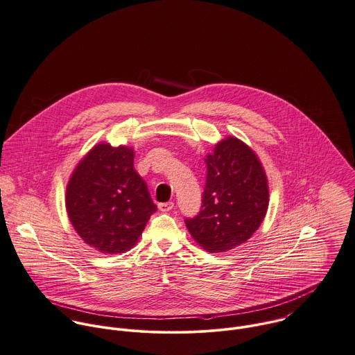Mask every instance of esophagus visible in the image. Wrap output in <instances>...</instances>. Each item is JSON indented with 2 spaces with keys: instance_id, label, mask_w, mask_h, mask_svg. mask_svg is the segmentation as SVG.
<instances>
[{
  "instance_id": "34e87169",
  "label": "esophagus",
  "mask_w": 355,
  "mask_h": 355,
  "mask_svg": "<svg viewBox=\"0 0 355 355\" xmlns=\"http://www.w3.org/2000/svg\"><path fill=\"white\" fill-rule=\"evenodd\" d=\"M159 210L160 211H170V210H173V207H174V203L173 202H166V203H159Z\"/></svg>"
}]
</instances>
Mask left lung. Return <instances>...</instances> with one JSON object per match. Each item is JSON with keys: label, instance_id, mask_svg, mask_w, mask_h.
<instances>
[{"label": "left lung", "instance_id": "8db88e82", "mask_svg": "<svg viewBox=\"0 0 355 355\" xmlns=\"http://www.w3.org/2000/svg\"><path fill=\"white\" fill-rule=\"evenodd\" d=\"M205 162L202 210L185 225L206 252L221 253L248 242L260 228L270 203L268 178L256 152L236 137L218 141Z\"/></svg>", "mask_w": 355, "mask_h": 355}]
</instances>
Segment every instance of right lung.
<instances>
[{
	"label": "right lung",
	"instance_id": "obj_1",
	"mask_svg": "<svg viewBox=\"0 0 355 355\" xmlns=\"http://www.w3.org/2000/svg\"><path fill=\"white\" fill-rule=\"evenodd\" d=\"M132 146L99 142L74 167L66 185V211L77 235L103 254L132 249L156 211L134 168Z\"/></svg>",
	"mask_w": 355,
	"mask_h": 355
}]
</instances>
